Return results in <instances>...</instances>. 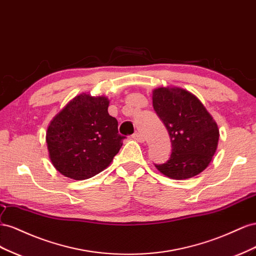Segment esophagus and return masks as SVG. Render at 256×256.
<instances>
[{
    "label": "esophagus",
    "instance_id": "esophagus-1",
    "mask_svg": "<svg viewBox=\"0 0 256 256\" xmlns=\"http://www.w3.org/2000/svg\"><path fill=\"white\" fill-rule=\"evenodd\" d=\"M135 140H137V142H144V137L142 136V134H140V133H135V134H133V136H132Z\"/></svg>",
    "mask_w": 256,
    "mask_h": 256
}]
</instances>
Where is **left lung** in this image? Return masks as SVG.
<instances>
[{"label":"left lung","instance_id":"obj_1","mask_svg":"<svg viewBox=\"0 0 256 256\" xmlns=\"http://www.w3.org/2000/svg\"><path fill=\"white\" fill-rule=\"evenodd\" d=\"M152 103L172 142L170 158L163 164H156V168L177 180L202 172L218 147V128L212 116L198 98L180 88L156 89Z\"/></svg>","mask_w":256,"mask_h":256}]
</instances>
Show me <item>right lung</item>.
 Returning a JSON list of instances; mask_svg holds the SVG:
<instances>
[{
	"label": "right lung",
	"instance_id": "right-lung-1",
	"mask_svg": "<svg viewBox=\"0 0 256 256\" xmlns=\"http://www.w3.org/2000/svg\"><path fill=\"white\" fill-rule=\"evenodd\" d=\"M109 100L82 94L50 122L46 142L49 158L65 177L84 180L112 163L126 137L108 114Z\"/></svg>",
	"mask_w": 256,
	"mask_h": 256
}]
</instances>
